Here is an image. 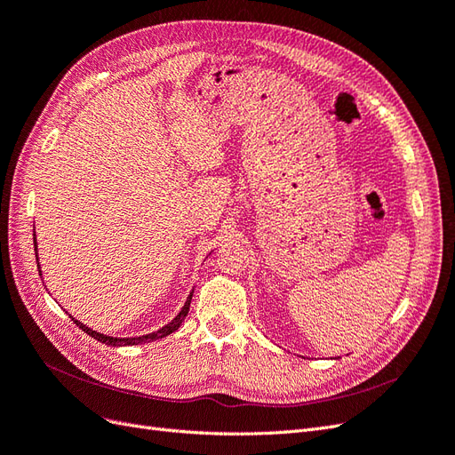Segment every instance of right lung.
Wrapping results in <instances>:
<instances>
[{"mask_svg": "<svg viewBox=\"0 0 455 455\" xmlns=\"http://www.w3.org/2000/svg\"><path fill=\"white\" fill-rule=\"evenodd\" d=\"M34 247H36V251H37V242L34 240ZM36 259H37V255H36ZM39 265V262H37ZM39 275H41V270H39ZM190 299H193V292H190V295L187 297V302H185V306L181 307V312L175 315L168 325H164L163 329H158L156 332H151V334H145V336H136V339H113V336H106V334H100V332H96V331H92V329H89L86 325H83L81 321H77L76 317H71L73 321H76V325L79 327V329H83L86 334L89 336H92V339H96L98 342H101V344H108V346H136V344H145V342H151V340H158V339H164V336H168V334H172L173 331H178L180 329V325L183 323L185 321V317H187V314H188V307H190Z\"/></svg>", "mask_w": 455, "mask_h": 455, "instance_id": "1", "label": "right lung"}]
</instances>
